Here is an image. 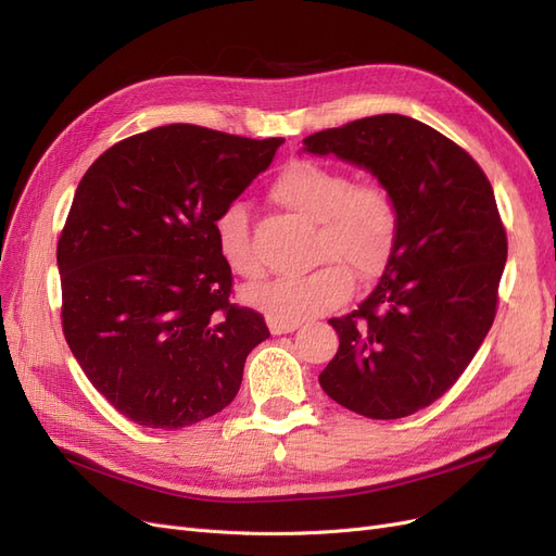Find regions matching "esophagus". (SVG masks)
Segmentation results:
<instances>
[{
  "mask_svg": "<svg viewBox=\"0 0 556 556\" xmlns=\"http://www.w3.org/2000/svg\"><path fill=\"white\" fill-rule=\"evenodd\" d=\"M299 327V323H280V319H271L268 317V329H271L274 336H280V333H290Z\"/></svg>",
  "mask_w": 556,
  "mask_h": 556,
  "instance_id": "obj_1",
  "label": "esophagus"
}]
</instances>
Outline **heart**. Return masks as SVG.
Listing matches in <instances>:
<instances>
[{"instance_id":"b5f03b06","label":"heart","mask_w":556,"mask_h":556,"mask_svg":"<svg viewBox=\"0 0 556 556\" xmlns=\"http://www.w3.org/2000/svg\"><path fill=\"white\" fill-rule=\"evenodd\" d=\"M271 199L315 223L313 260L323 262L304 276H282L248 290V301L280 323H301L343 304L352 276L371 280L390 264L399 241V208L378 180H352L343 169L299 160L276 176ZM223 262L241 278L264 274L250 239L243 206L231 204L213 223Z\"/></svg>"}]
</instances>
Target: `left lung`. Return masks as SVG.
Here are the masks:
<instances>
[{
  "mask_svg": "<svg viewBox=\"0 0 556 556\" xmlns=\"http://www.w3.org/2000/svg\"><path fill=\"white\" fill-rule=\"evenodd\" d=\"M304 150L364 166L399 208L376 290L329 319L339 350L319 384L364 417L413 415L457 382L494 323L508 239L492 182L464 148L396 113L311 134Z\"/></svg>",
  "mask_w": 556,
  "mask_h": 556,
  "instance_id": "left-lung-1",
  "label": "left lung"
}]
</instances>
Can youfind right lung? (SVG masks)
<instances>
[{
	"label": "right lung",
	"mask_w": 556,
	"mask_h": 556,
	"mask_svg": "<svg viewBox=\"0 0 556 556\" xmlns=\"http://www.w3.org/2000/svg\"><path fill=\"white\" fill-rule=\"evenodd\" d=\"M282 139L164 125L111 146L78 182L58 241L62 331L111 406L150 429L227 408L264 317L231 304L213 223Z\"/></svg>",
	"instance_id": "add662e5"
}]
</instances>
